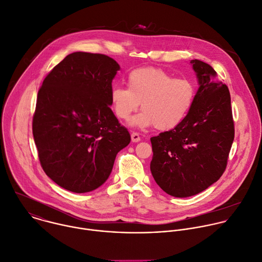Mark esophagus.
I'll list each match as a JSON object with an SVG mask.
<instances>
[{
	"label": "esophagus",
	"mask_w": 262,
	"mask_h": 262,
	"mask_svg": "<svg viewBox=\"0 0 262 262\" xmlns=\"http://www.w3.org/2000/svg\"><path fill=\"white\" fill-rule=\"evenodd\" d=\"M131 140H132L133 142H138V141H140V136H139V134H138L137 132H132V133H131Z\"/></svg>",
	"instance_id": "34e87169"
}]
</instances>
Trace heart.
<instances>
[{
  "mask_svg": "<svg viewBox=\"0 0 262 262\" xmlns=\"http://www.w3.org/2000/svg\"><path fill=\"white\" fill-rule=\"evenodd\" d=\"M127 86H115L111 105L118 119L127 121L141 103V111L132 122L145 128L154 126L161 131L178 127L190 113L196 86L189 78H176L165 70L144 67L131 71Z\"/></svg>",
  "mask_w": 262,
  "mask_h": 262,
  "instance_id": "obj_1",
  "label": "heart"
}]
</instances>
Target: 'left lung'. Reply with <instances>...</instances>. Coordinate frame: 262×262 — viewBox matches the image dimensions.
I'll use <instances>...</instances> for the list:
<instances>
[{"instance_id": "left-lung-1", "label": "left lung", "mask_w": 262, "mask_h": 262, "mask_svg": "<svg viewBox=\"0 0 262 262\" xmlns=\"http://www.w3.org/2000/svg\"><path fill=\"white\" fill-rule=\"evenodd\" d=\"M199 89L186 119L150 138V171L159 187L174 197L196 195L217 182L227 166L234 139L230 93L215 80L208 64L192 60Z\"/></svg>"}]
</instances>
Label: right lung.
Here are the masks:
<instances>
[{
	"instance_id": "1",
	"label": "right lung",
	"mask_w": 262,
	"mask_h": 262,
	"mask_svg": "<svg viewBox=\"0 0 262 262\" xmlns=\"http://www.w3.org/2000/svg\"><path fill=\"white\" fill-rule=\"evenodd\" d=\"M118 70L108 56L73 52L38 91L32 126L39 161L68 191L85 193L105 183L117 154L131 141L110 106Z\"/></svg>"
}]
</instances>
